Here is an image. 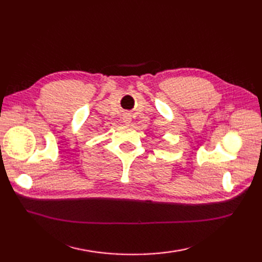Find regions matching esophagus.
Wrapping results in <instances>:
<instances>
[{"mask_svg":"<svg viewBox=\"0 0 262 262\" xmlns=\"http://www.w3.org/2000/svg\"><path fill=\"white\" fill-rule=\"evenodd\" d=\"M122 120H124V122L126 125H129L132 122V115L130 114H124L122 115Z\"/></svg>","mask_w":262,"mask_h":262,"instance_id":"obj_1","label":"esophagus"}]
</instances>
